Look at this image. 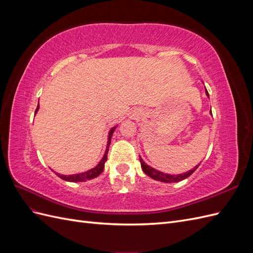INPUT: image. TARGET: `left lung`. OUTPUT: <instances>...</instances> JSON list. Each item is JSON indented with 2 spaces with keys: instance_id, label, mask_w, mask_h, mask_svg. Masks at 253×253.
I'll use <instances>...</instances> for the list:
<instances>
[{
  "instance_id": "left-lung-1",
  "label": "left lung",
  "mask_w": 253,
  "mask_h": 253,
  "mask_svg": "<svg viewBox=\"0 0 253 253\" xmlns=\"http://www.w3.org/2000/svg\"><path fill=\"white\" fill-rule=\"evenodd\" d=\"M206 94H207V96L209 97L208 90H207V89H206ZM139 160H140L142 170L145 174L150 176V177L153 178V179L158 180V181H163V182H177V181L186 179L187 177H189L191 174H193V172L197 169L198 166H200V165L196 166L195 168H193L192 170H190L186 173H181V174H177V175H171V174H166V173H163L160 171H157V170L154 169V168L148 166L147 164L143 162V159L140 156H139Z\"/></svg>"
}]
</instances>
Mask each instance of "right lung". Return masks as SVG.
<instances>
[{"instance_id":"add662e5","label":"right lung","mask_w":253,"mask_h":253,"mask_svg":"<svg viewBox=\"0 0 253 253\" xmlns=\"http://www.w3.org/2000/svg\"><path fill=\"white\" fill-rule=\"evenodd\" d=\"M38 110H39V103H38L36 113L38 112ZM115 128H116V126H114V127L111 128V131L109 133V138H108V145H106V150H105L104 155H103L102 159L100 160V163H99L95 168H93V169H90L88 171L78 173V174H73V175H62V174H59V173L55 172L57 174V176H59L61 179L66 180V181L79 182V181H85V180L93 179V178L97 177V176L100 175L104 170V164L106 162V159H108V152H109V148H110V144H111V138H112V135L115 131Z\"/></svg>"}]
</instances>
